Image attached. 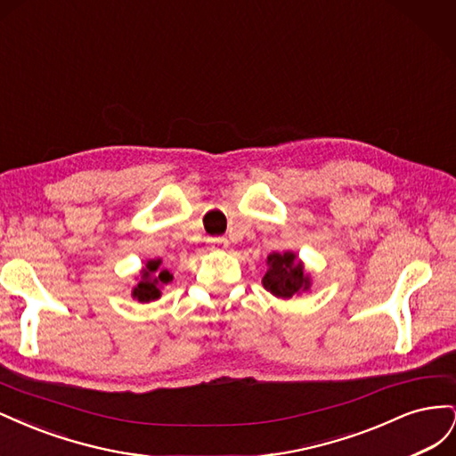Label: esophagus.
I'll return each instance as SVG.
<instances>
[{
  "instance_id": "34e87169",
  "label": "esophagus",
  "mask_w": 456,
  "mask_h": 456,
  "mask_svg": "<svg viewBox=\"0 0 456 456\" xmlns=\"http://www.w3.org/2000/svg\"><path fill=\"white\" fill-rule=\"evenodd\" d=\"M228 240L226 238H211L209 247L211 249H228Z\"/></svg>"
}]
</instances>
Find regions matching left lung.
<instances>
[{
  "mask_svg": "<svg viewBox=\"0 0 456 456\" xmlns=\"http://www.w3.org/2000/svg\"><path fill=\"white\" fill-rule=\"evenodd\" d=\"M268 270L262 278V285L278 298H291L308 291L312 281L305 272V265L297 260V255L291 251L272 253L266 260Z\"/></svg>",
  "mask_w": 456,
  "mask_h": 456,
  "instance_id": "1",
  "label": "left lung"
}]
</instances>
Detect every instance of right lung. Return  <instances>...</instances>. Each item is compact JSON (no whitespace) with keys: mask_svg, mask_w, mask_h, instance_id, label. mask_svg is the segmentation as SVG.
I'll use <instances>...</instances> for the list:
<instances>
[{"mask_svg":"<svg viewBox=\"0 0 456 456\" xmlns=\"http://www.w3.org/2000/svg\"><path fill=\"white\" fill-rule=\"evenodd\" d=\"M161 260H148L146 266L141 272V280L133 289V298L139 302H150L158 300L161 297V287L167 285L173 275L167 270H159Z\"/></svg>","mask_w":456,"mask_h":456,"instance_id":"obj_1","label":"right lung"}]
</instances>
